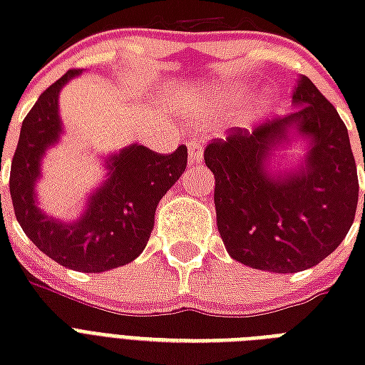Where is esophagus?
<instances>
[{
	"label": "esophagus",
	"instance_id": "obj_1",
	"mask_svg": "<svg viewBox=\"0 0 365 365\" xmlns=\"http://www.w3.org/2000/svg\"><path fill=\"white\" fill-rule=\"evenodd\" d=\"M187 149H189V160L191 163H200L202 160V149H200V143L197 140L187 143Z\"/></svg>",
	"mask_w": 365,
	"mask_h": 365
}]
</instances>
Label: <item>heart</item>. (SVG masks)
Instances as JSON below:
<instances>
[{
    "mask_svg": "<svg viewBox=\"0 0 365 365\" xmlns=\"http://www.w3.org/2000/svg\"><path fill=\"white\" fill-rule=\"evenodd\" d=\"M237 96H239V93H235V91H229V93H225L223 88H212L210 93H208V104H216V102H223V100H237Z\"/></svg>",
    "mask_w": 365,
    "mask_h": 365,
    "instance_id": "b5f03b06",
    "label": "heart"
}]
</instances>
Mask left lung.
I'll return each mask as SVG.
<instances>
[{
	"label": "left lung",
	"mask_w": 365,
	"mask_h": 365,
	"mask_svg": "<svg viewBox=\"0 0 365 365\" xmlns=\"http://www.w3.org/2000/svg\"><path fill=\"white\" fill-rule=\"evenodd\" d=\"M292 98L299 110L205 149L220 237L233 259L259 271L311 269L343 242L356 216L358 174L345 123L309 77H299ZM292 137L307 142L306 160L272 171V155Z\"/></svg>",
	"instance_id": "obj_1"
}]
</instances>
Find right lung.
Listing matches in <instances>:
<instances>
[{"instance_id":"obj_1","label":"right lung","mask_w":365,"mask_h":365,"mask_svg":"<svg viewBox=\"0 0 365 365\" xmlns=\"http://www.w3.org/2000/svg\"><path fill=\"white\" fill-rule=\"evenodd\" d=\"M79 73L70 70L53 83L22 121L9 189L20 227L43 254L73 271L104 272L142 254L159 200L187 166V148L180 145L174 153L160 155L130 143L106 159L108 178L91 193L79 220L58 222L47 216L37 206L36 182L45 151L62 134L60 91Z\"/></svg>"}]
</instances>
